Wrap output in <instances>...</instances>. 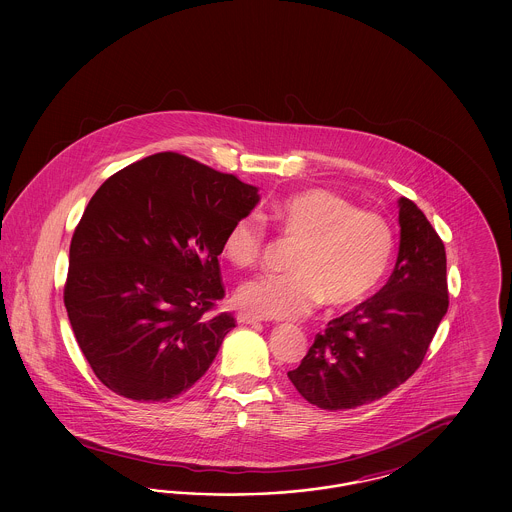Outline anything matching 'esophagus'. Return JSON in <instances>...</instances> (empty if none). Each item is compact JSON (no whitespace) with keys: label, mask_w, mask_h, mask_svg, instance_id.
Segmentation results:
<instances>
[{"label":"esophagus","mask_w":512,"mask_h":512,"mask_svg":"<svg viewBox=\"0 0 512 512\" xmlns=\"http://www.w3.org/2000/svg\"><path fill=\"white\" fill-rule=\"evenodd\" d=\"M236 318H238L240 324H257V322L265 320V318L259 317V315H253V313H238Z\"/></svg>","instance_id":"34e87169"}]
</instances>
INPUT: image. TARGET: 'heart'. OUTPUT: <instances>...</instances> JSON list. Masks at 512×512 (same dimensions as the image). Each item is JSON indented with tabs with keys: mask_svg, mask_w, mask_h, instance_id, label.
<instances>
[{
	"mask_svg": "<svg viewBox=\"0 0 512 512\" xmlns=\"http://www.w3.org/2000/svg\"><path fill=\"white\" fill-rule=\"evenodd\" d=\"M270 215L297 244L288 272L261 274L238 288L236 301L247 311L270 318L303 317L322 301L347 309L365 301L384 280L395 240L380 213L359 209L328 188H307L276 201ZM265 244V219L247 213L228 228L222 253L236 267H251Z\"/></svg>",
	"mask_w": 512,
	"mask_h": 512,
	"instance_id": "1",
	"label": "heart"
}]
</instances>
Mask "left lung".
Wrapping results in <instances>:
<instances>
[{
	"mask_svg": "<svg viewBox=\"0 0 512 512\" xmlns=\"http://www.w3.org/2000/svg\"><path fill=\"white\" fill-rule=\"evenodd\" d=\"M401 240L388 284L328 322L301 365L295 390L326 411L372 403L422 365L449 307L445 247L411 199H399Z\"/></svg>",
	"mask_w": 512,
	"mask_h": 512,
	"instance_id": "8db88e82",
	"label": "left lung"
}]
</instances>
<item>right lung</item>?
<instances>
[{
    "label": "right lung",
    "instance_id": "obj_1",
    "mask_svg": "<svg viewBox=\"0 0 512 512\" xmlns=\"http://www.w3.org/2000/svg\"><path fill=\"white\" fill-rule=\"evenodd\" d=\"M234 174L155 153L107 178L74 230L65 307L99 382L132 401L190 390L236 326L224 297L228 228L259 203Z\"/></svg>",
    "mask_w": 512,
    "mask_h": 512
}]
</instances>
